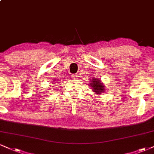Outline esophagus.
Masks as SVG:
<instances>
[{
  "instance_id": "34e87169",
  "label": "esophagus",
  "mask_w": 154,
  "mask_h": 154,
  "mask_svg": "<svg viewBox=\"0 0 154 154\" xmlns=\"http://www.w3.org/2000/svg\"><path fill=\"white\" fill-rule=\"evenodd\" d=\"M78 77H79L78 74H73V75H72V78L74 79H77Z\"/></svg>"
}]
</instances>
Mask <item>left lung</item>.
Masks as SVG:
<instances>
[{
  "instance_id": "obj_1",
  "label": "left lung",
  "mask_w": 154,
  "mask_h": 154,
  "mask_svg": "<svg viewBox=\"0 0 154 154\" xmlns=\"http://www.w3.org/2000/svg\"><path fill=\"white\" fill-rule=\"evenodd\" d=\"M89 86H90V88H91L93 92L98 94V95L105 92V85L99 79L92 78V79H90V82H89Z\"/></svg>"
}]
</instances>
